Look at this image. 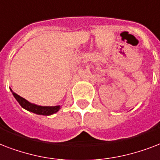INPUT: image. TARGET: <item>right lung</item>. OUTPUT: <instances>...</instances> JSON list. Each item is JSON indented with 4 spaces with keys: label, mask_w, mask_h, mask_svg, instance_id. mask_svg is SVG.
Here are the masks:
<instances>
[{
    "label": "right lung",
    "mask_w": 160,
    "mask_h": 160,
    "mask_svg": "<svg viewBox=\"0 0 160 160\" xmlns=\"http://www.w3.org/2000/svg\"><path fill=\"white\" fill-rule=\"evenodd\" d=\"M13 96L15 97V98L17 100V102H19L20 105L22 106L23 108L27 109V111H30V112H32L36 114L39 115H46V116H48V115H52L53 113H55L60 109V106H54V107H43V106H38V105L33 104V103H31L27 100H26L25 98H23L22 97L19 96L18 94H17L16 92H12Z\"/></svg>",
    "instance_id": "right-lung-1"
}]
</instances>
